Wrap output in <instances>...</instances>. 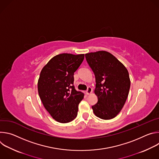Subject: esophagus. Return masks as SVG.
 Returning <instances> with one entry per match:
<instances>
[{"instance_id": "34e87169", "label": "esophagus", "mask_w": 159, "mask_h": 159, "mask_svg": "<svg viewBox=\"0 0 159 159\" xmlns=\"http://www.w3.org/2000/svg\"><path fill=\"white\" fill-rule=\"evenodd\" d=\"M92 91H93V89H92V88L90 87H88V89H87V90H86V94H87V95H89V94H90L92 93Z\"/></svg>"}]
</instances>
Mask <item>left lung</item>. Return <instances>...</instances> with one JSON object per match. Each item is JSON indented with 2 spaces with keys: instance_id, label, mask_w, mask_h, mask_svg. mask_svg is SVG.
I'll return each instance as SVG.
<instances>
[{
  "instance_id": "8db88e82",
  "label": "left lung",
  "mask_w": 159,
  "mask_h": 159,
  "mask_svg": "<svg viewBox=\"0 0 159 159\" xmlns=\"http://www.w3.org/2000/svg\"><path fill=\"white\" fill-rule=\"evenodd\" d=\"M94 73V90L98 101L92 106L94 115L102 120L115 118L123 107L130 87L128 71L114 55L106 51L85 54Z\"/></svg>"
}]
</instances>
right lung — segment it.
Returning a JSON list of instances; mask_svg holds the SVG:
<instances>
[{
  "mask_svg": "<svg viewBox=\"0 0 159 159\" xmlns=\"http://www.w3.org/2000/svg\"><path fill=\"white\" fill-rule=\"evenodd\" d=\"M84 59V54H59L41 71L38 81L39 98L44 108L59 123H69L77 116L84 94L75 89L74 75Z\"/></svg>",
  "mask_w": 159,
  "mask_h": 159,
  "instance_id": "add662e5",
  "label": "right lung"
}]
</instances>
